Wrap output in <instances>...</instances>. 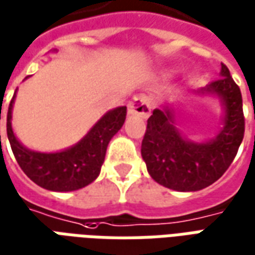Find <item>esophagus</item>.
I'll return each instance as SVG.
<instances>
[{"label":"esophagus","mask_w":255,"mask_h":255,"mask_svg":"<svg viewBox=\"0 0 255 255\" xmlns=\"http://www.w3.org/2000/svg\"><path fill=\"white\" fill-rule=\"evenodd\" d=\"M150 111H151V102L147 95L139 94L133 97L132 101L128 104V113L129 115H138V116L149 117Z\"/></svg>","instance_id":"esophagus-1"}]
</instances>
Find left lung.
Wrapping results in <instances>:
<instances>
[{
    "mask_svg": "<svg viewBox=\"0 0 255 255\" xmlns=\"http://www.w3.org/2000/svg\"><path fill=\"white\" fill-rule=\"evenodd\" d=\"M201 93L217 94L225 106L224 128L217 138L201 144L186 140L168 106L153 112L142 140L140 151L150 176L176 191H198L219 180L235 158L245 135L241 89L225 64H221V78Z\"/></svg>",
    "mask_w": 255,
    "mask_h": 255,
    "instance_id": "left-lung-1",
    "label": "left lung"
}]
</instances>
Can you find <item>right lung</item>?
I'll return each mask as SVG.
<instances>
[{
	"instance_id": "add662e5",
	"label": "right lung",
	"mask_w": 255,
	"mask_h": 255,
	"mask_svg": "<svg viewBox=\"0 0 255 255\" xmlns=\"http://www.w3.org/2000/svg\"><path fill=\"white\" fill-rule=\"evenodd\" d=\"M13 98L6 115V133L14 158L25 175L38 186L50 191H75L94 182L105 160L109 140L126 122L127 108L120 106L108 112L71 149L60 153H38L25 149L12 131L10 119Z\"/></svg>"
}]
</instances>
